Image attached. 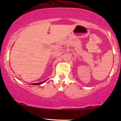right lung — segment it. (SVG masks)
Masks as SVG:
<instances>
[{
	"label": "right lung",
	"mask_w": 121,
	"mask_h": 121,
	"mask_svg": "<svg viewBox=\"0 0 121 121\" xmlns=\"http://www.w3.org/2000/svg\"><path fill=\"white\" fill-rule=\"evenodd\" d=\"M46 80H44V81H43V82H37V83H34V84H32V85H41V84L44 83V82H45Z\"/></svg>",
	"instance_id": "obj_1"
}]
</instances>
